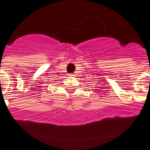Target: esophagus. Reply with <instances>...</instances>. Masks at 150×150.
<instances>
[{
	"mask_svg": "<svg viewBox=\"0 0 150 150\" xmlns=\"http://www.w3.org/2000/svg\"><path fill=\"white\" fill-rule=\"evenodd\" d=\"M69 76H74V74H69Z\"/></svg>",
	"mask_w": 150,
	"mask_h": 150,
	"instance_id": "esophagus-1",
	"label": "esophagus"
}]
</instances>
